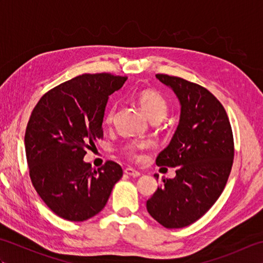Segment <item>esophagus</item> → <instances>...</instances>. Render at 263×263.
<instances>
[{"label":"esophagus","mask_w":263,"mask_h":263,"mask_svg":"<svg viewBox=\"0 0 263 263\" xmlns=\"http://www.w3.org/2000/svg\"><path fill=\"white\" fill-rule=\"evenodd\" d=\"M124 173L126 175H130L132 177H138L140 176V172H138L137 170L135 168H131V167H127V168L124 170Z\"/></svg>","instance_id":"34e87169"}]
</instances>
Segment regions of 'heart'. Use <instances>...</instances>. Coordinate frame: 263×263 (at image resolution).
Masks as SVG:
<instances>
[{
	"mask_svg": "<svg viewBox=\"0 0 263 263\" xmlns=\"http://www.w3.org/2000/svg\"><path fill=\"white\" fill-rule=\"evenodd\" d=\"M136 102L140 106L142 111L152 122H160L168 110V104L165 97L155 89H143L138 91L135 96ZM117 104L113 103L106 110L104 121L106 124H111L116 117ZM149 147L147 141L131 140L121 148V152L127 157L139 160L143 157V152Z\"/></svg>",
	"mask_w": 263,
	"mask_h": 263,
	"instance_id": "heart-1",
	"label": "heart"
}]
</instances>
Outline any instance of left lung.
<instances>
[{
	"label": "left lung",
	"instance_id": "8db88e82",
	"mask_svg": "<svg viewBox=\"0 0 263 263\" xmlns=\"http://www.w3.org/2000/svg\"><path fill=\"white\" fill-rule=\"evenodd\" d=\"M181 104L180 123L156 164L176 167L147 201V210L166 228L193 224L224 191L234 159V139L224 106L208 89L178 77L156 74ZM158 178V175H155Z\"/></svg>",
	"mask_w": 263,
	"mask_h": 263
}]
</instances>
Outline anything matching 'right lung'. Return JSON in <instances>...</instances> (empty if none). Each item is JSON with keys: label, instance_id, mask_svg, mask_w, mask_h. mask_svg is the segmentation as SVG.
I'll return each mask as SVG.
<instances>
[{"label": "right lung", "instance_id": "1", "mask_svg": "<svg viewBox=\"0 0 263 263\" xmlns=\"http://www.w3.org/2000/svg\"><path fill=\"white\" fill-rule=\"evenodd\" d=\"M126 79L78 76L47 91L30 115L25 135L30 180L48 208L65 220L83 221L102 211L123 175L115 161L92 170L83 157L103 138L108 97Z\"/></svg>", "mask_w": 263, "mask_h": 263}]
</instances>
